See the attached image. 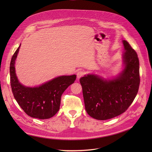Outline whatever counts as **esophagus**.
Segmentation results:
<instances>
[{
	"label": "esophagus",
	"mask_w": 152,
	"mask_h": 152,
	"mask_svg": "<svg viewBox=\"0 0 152 152\" xmlns=\"http://www.w3.org/2000/svg\"><path fill=\"white\" fill-rule=\"evenodd\" d=\"M84 75V72L83 71H79L77 73V77L78 79H79L80 77H82Z\"/></svg>",
	"instance_id": "34e87169"
}]
</instances>
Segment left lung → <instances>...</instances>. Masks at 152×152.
<instances>
[{
  "label": "left lung",
  "instance_id": "1",
  "mask_svg": "<svg viewBox=\"0 0 152 152\" xmlns=\"http://www.w3.org/2000/svg\"><path fill=\"white\" fill-rule=\"evenodd\" d=\"M122 43L123 67L118 75L104 79L89 73L80 79L86 110L96 120H108L125 112L138 91L139 59L126 40H123Z\"/></svg>",
  "mask_w": 152,
  "mask_h": 152
}]
</instances>
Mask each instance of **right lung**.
Here are the masks:
<instances>
[{"mask_svg": "<svg viewBox=\"0 0 152 152\" xmlns=\"http://www.w3.org/2000/svg\"><path fill=\"white\" fill-rule=\"evenodd\" d=\"M20 45L10 63V80L14 97L28 116L39 119L51 118L59 111L63 92L75 82L77 75L58 76L34 87L22 84L18 79L15 69Z\"/></svg>", "mask_w": 152, "mask_h": 152, "instance_id": "1", "label": "right lung"}]
</instances>
